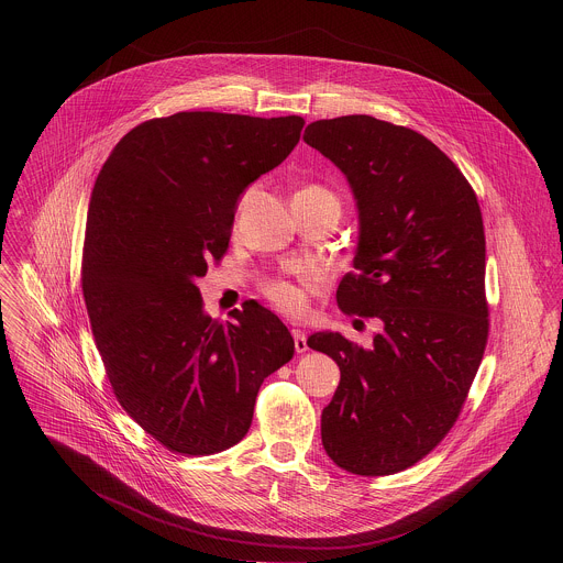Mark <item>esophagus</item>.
Returning a JSON list of instances; mask_svg holds the SVG:
<instances>
[{
    "label": "esophagus",
    "mask_w": 563,
    "mask_h": 563,
    "mask_svg": "<svg viewBox=\"0 0 563 563\" xmlns=\"http://www.w3.org/2000/svg\"><path fill=\"white\" fill-rule=\"evenodd\" d=\"M292 338H295V351H297V353H306V351H308L306 333H303L301 329H292Z\"/></svg>",
    "instance_id": "34e87169"
}]
</instances>
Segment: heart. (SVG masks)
<instances>
[{"instance_id":"b5f03b06","label":"heart","mask_w":563,"mask_h":563,"mask_svg":"<svg viewBox=\"0 0 563 563\" xmlns=\"http://www.w3.org/2000/svg\"><path fill=\"white\" fill-rule=\"evenodd\" d=\"M310 190H324V188H321V186H308V188L299 190L297 195L310 192ZM251 192H253V190H246L241 199H239L236 210H234V219H236V221H239L244 206L249 203ZM314 284H317V277H314L312 273H303L297 282H292V279H271V282L264 284L262 290H264L266 299H268L275 308H279L282 312L301 314V312L306 310V306H308V288H312Z\"/></svg>"}]
</instances>
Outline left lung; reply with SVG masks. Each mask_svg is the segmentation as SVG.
<instances>
[{
    "mask_svg": "<svg viewBox=\"0 0 563 563\" xmlns=\"http://www.w3.org/2000/svg\"><path fill=\"white\" fill-rule=\"evenodd\" d=\"M303 141L346 175L357 201L355 273L342 277L338 308L379 319L371 349L338 331L308 338L340 366L322 446L353 475H395L451 431L482 364V208L453 161L409 128L349 114L310 123Z\"/></svg>",
    "mask_w": 563,
    "mask_h": 563,
    "instance_id": "obj_1",
    "label": "left lung"
}]
</instances>
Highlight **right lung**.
I'll list each match as a JSON object with an SVG mask.
<instances>
[{"mask_svg": "<svg viewBox=\"0 0 563 563\" xmlns=\"http://www.w3.org/2000/svg\"><path fill=\"white\" fill-rule=\"evenodd\" d=\"M303 125L177 112L130 130L97 175L81 253L95 344L117 401L173 453L239 444L262 382L295 355L288 327L255 301L234 322L208 317L195 279L225 255L244 188Z\"/></svg>", "mask_w": 563, "mask_h": 563, "instance_id": "add662e5", "label": "right lung"}]
</instances>
